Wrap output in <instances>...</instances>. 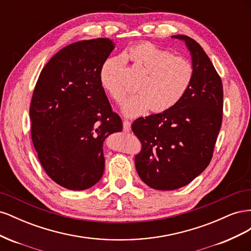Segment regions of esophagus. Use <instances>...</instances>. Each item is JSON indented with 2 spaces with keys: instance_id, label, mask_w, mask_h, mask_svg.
I'll use <instances>...</instances> for the list:
<instances>
[{
  "instance_id": "34e87169",
  "label": "esophagus",
  "mask_w": 251,
  "mask_h": 251,
  "mask_svg": "<svg viewBox=\"0 0 251 251\" xmlns=\"http://www.w3.org/2000/svg\"><path fill=\"white\" fill-rule=\"evenodd\" d=\"M131 130V123L128 120H124V131L125 132H130Z\"/></svg>"
}]
</instances>
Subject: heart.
I'll list each match as a JSON object with an SVG mask.
<instances>
[{
    "label": "heart",
    "mask_w": 251,
    "mask_h": 251,
    "mask_svg": "<svg viewBox=\"0 0 251 251\" xmlns=\"http://www.w3.org/2000/svg\"><path fill=\"white\" fill-rule=\"evenodd\" d=\"M127 56L144 75L137 87L139 93L128 97L123 104L126 116H140L150 109L157 113L168 111L181 101L193 85L195 68L191 60L173 55L155 44L136 45L128 50ZM124 69V58L115 56L105 60L100 72L101 87L116 102L126 95L121 81Z\"/></svg>",
    "instance_id": "1"
}]
</instances>
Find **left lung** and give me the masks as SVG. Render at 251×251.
Wrapping results in <instances>:
<instances>
[{
	"label": "left lung",
	"instance_id": "obj_1",
	"mask_svg": "<svg viewBox=\"0 0 251 251\" xmlns=\"http://www.w3.org/2000/svg\"><path fill=\"white\" fill-rule=\"evenodd\" d=\"M172 37L184 41L191 51L193 85L174 108L132 125L141 142L136 170L144 183L159 191L184 186L207 168L223 118L222 80L209 57L189 36Z\"/></svg>",
	"mask_w": 251,
	"mask_h": 251
}]
</instances>
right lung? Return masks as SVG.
<instances>
[{"label":"right lung","mask_w":251,"mask_h":251,"mask_svg":"<svg viewBox=\"0 0 251 251\" xmlns=\"http://www.w3.org/2000/svg\"><path fill=\"white\" fill-rule=\"evenodd\" d=\"M113 49L109 39L68 45L43 68L33 91L30 119L37 158L55 183L72 191L101 179L103 141L123 131L100 80Z\"/></svg>","instance_id":"obj_1"}]
</instances>
